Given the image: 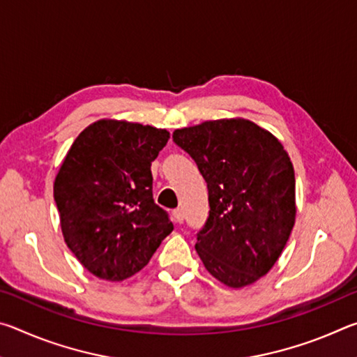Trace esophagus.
Masks as SVG:
<instances>
[{
	"label": "esophagus",
	"mask_w": 357,
	"mask_h": 357,
	"mask_svg": "<svg viewBox=\"0 0 357 357\" xmlns=\"http://www.w3.org/2000/svg\"><path fill=\"white\" fill-rule=\"evenodd\" d=\"M173 217H174V222L176 223H183L184 222V214H183V209H174L173 211Z\"/></svg>",
	"instance_id": "1"
}]
</instances>
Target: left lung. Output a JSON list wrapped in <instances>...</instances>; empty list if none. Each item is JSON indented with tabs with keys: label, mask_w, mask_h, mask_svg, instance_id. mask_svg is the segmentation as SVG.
<instances>
[{
	"label": "left lung",
	"mask_w": 357,
	"mask_h": 357,
	"mask_svg": "<svg viewBox=\"0 0 357 357\" xmlns=\"http://www.w3.org/2000/svg\"><path fill=\"white\" fill-rule=\"evenodd\" d=\"M208 184L209 217L197 233L204 268L231 288L273 268L296 217L294 170L277 138L247 119L206 121L173 132Z\"/></svg>",
	"instance_id": "1"
}]
</instances>
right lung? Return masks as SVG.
Returning a JSON list of instances; mask_svg holds the SVG:
<instances>
[{
	"label": "right lung",
	"instance_id": "obj_1",
	"mask_svg": "<svg viewBox=\"0 0 357 357\" xmlns=\"http://www.w3.org/2000/svg\"><path fill=\"white\" fill-rule=\"evenodd\" d=\"M165 129L102 119L75 138L56 174L53 195L66 244L104 280L129 279L173 231L153 198V162Z\"/></svg>",
	"mask_w": 357,
	"mask_h": 357
}]
</instances>
